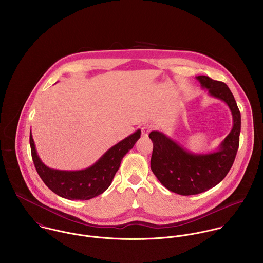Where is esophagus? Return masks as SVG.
I'll return each instance as SVG.
<instances>
[{"label": "esophagus", "mask_w": 263, "mask_h": 263, "mask_svg": "<svg viewBox=\"0 0 263 263\" xmlns=\"http://www.w3.org/2000/svg\"><path fill=\"white\" fill-rule=\"evenodd\" d=\"M152 128H153V126L151 125L150 123L144 124L143 127H142V135L145 136V137H147V136L149 135V133H150L151 130H152Z\"/></svg>", "instance_id": "1"}]
</instances>
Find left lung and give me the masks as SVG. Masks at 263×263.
Listing matches in <instances>:
<instances>
[{"mask_svg":"<svg viewBox=\"0 0 263 263\" xmlns=\"http://www.w3.org/2000/svg\"><path fill=\"white\" fill-rule=\"evenodd\" d=\"M196 79L211 96L227 103L233 116V128L218 151L210 154L190 153L163 133L151 132L154 146L151 169L165 187L181 195L201 193L219 184L230 171L239 148L241 114L231 90L225 83L208 76Z\"/></svg>","mask_w":263,"mask_h":263,"instance_id":"left-lung-1","label":"left lung"}]
</instances>
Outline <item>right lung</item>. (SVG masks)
<instances>
[{
  "instance_id": "obj_1",
  "label": "right lung",
  "mask_w": 263,
  "mask_h": 263,
  "mask_svg": "<svg viewBox=\"0 0 263 263\" xmlns=\"http://www.w3.org/2000/svg\"><path fill=\"white\" fill-rule=\"evenodd\" d=\"M141 137L138 129L107 151L91 167L79 171H63L50 169L38 157L30 132L31 156L38 175L45 185L55 194L70 200H87L98 196L110 186L124 155L133 149Z\"/></svg>"
}]
</instances>
